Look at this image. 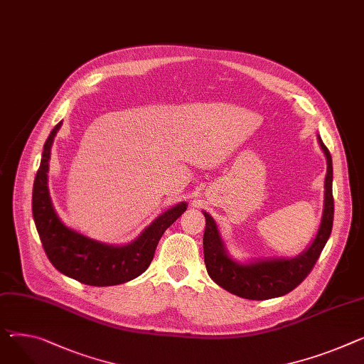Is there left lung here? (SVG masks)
<instances>
[{
  "label": "left lung",
  "mask_w": 364,
  "mask_h": 364,
  "mask_svg": "<svg viewBox=\"0 0 364 364\" xmlns=\"http://www.w3.org/2000/svg\"><path fill=\"white\" fill-rule=\"evenodd\" d=\"M318 141L326 156L325 199L319 230L311 245L293 259H264L238 263L231 259L213 218L203 212L206 228L203 232V255L209 277L227 291L249 300H268L285 296L303 282L318 262L332 231V158L318 134Z\"/></svg>",
  "instance_id": "1"
}]
</instances>
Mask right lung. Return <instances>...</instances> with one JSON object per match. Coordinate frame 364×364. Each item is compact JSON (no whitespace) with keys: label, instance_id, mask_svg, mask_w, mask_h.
Returning <instances> with one entry per match:
<instances>
[{"label":"right lung","instance_id":"obj_1","mask_svg":"<svg viewBox=\"0 0 364 364\" xmlns=\"http://www.w3.org/2000/svg\"><path fill=\"white\" fill-rule=\"evenodd\" d=\"M63 121L53 129L45 144L32 193V212L43 250L61 274L86 285L109 287L124 284L141 275L151 264L165 230L187 209L181 202L161 213L141 234L124 246L92 240L65 227L58 218L48 190V168L51 146Z\"/></svg>","mask_w":364,"mask_h":364}]
</instances>
